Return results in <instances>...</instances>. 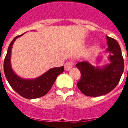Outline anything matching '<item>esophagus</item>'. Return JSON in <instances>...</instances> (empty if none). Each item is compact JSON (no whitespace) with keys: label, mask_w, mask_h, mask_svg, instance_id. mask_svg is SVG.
I'll list each match as a JSON object with an SVG mask.
<instances>
[{"label":"esophagus","mask_w":128,"mask_h":128,"mask_svg":"<svg viewBox=\"0 0 128 128\" xmlns=\"http://www.w3.org/2000/svg\"><path fill=\"white\" fill-rule=\"evenodd\" d=\"M73 65H74V62L72 61L66 62L65 63V64H64V69L66 70H69L72 68Z\"/></svg>","instance_id":"esophagus-1"}]
</instances>
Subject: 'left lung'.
I'll use <instances>...</instances> for the list:
<instances>
[{"label":"left lung","mask_w":128,"mask_h":128,"mask_svg":"<svg viewBox=\"0 0 128 128\" xmlns=\"http://www.w3.org/2000/svg\"><path fill=\"white\" fill-rule=\"evenodd\" d=\"M106 38L107 50L111 53L109 57L110 64L104 68H95L87 62L76 64L81 72L78 87L86 96H99L108 94L117 86L124 72V62L120 46L114 38L108 36Z\"/></svg>","instance_id":"left-lung-1"}]
</instances>
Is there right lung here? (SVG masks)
Instances as JSON below:
<instances>
[{
    "label": "right lung",
    "instance_id": "1",
    "mask_svg": "<svg viewBox=\"0 0 128 128\" xmlns=\"http://www.w3.org/2000/svg\"><path fill=\"white\" fill-rule=\"evenodd\" d=\"M21 36L22 35L15 37L8 47L4 60V75L12 88L20 96L26 99L41 97L50 90L57 77L64 71V66L50 68L44 74L35 80H23L18 77L12 69L10 57L14 42L18 37Z\"/></svg>",
    "mask_w": 128,
    "mask_h": 128
}]
</instances>
